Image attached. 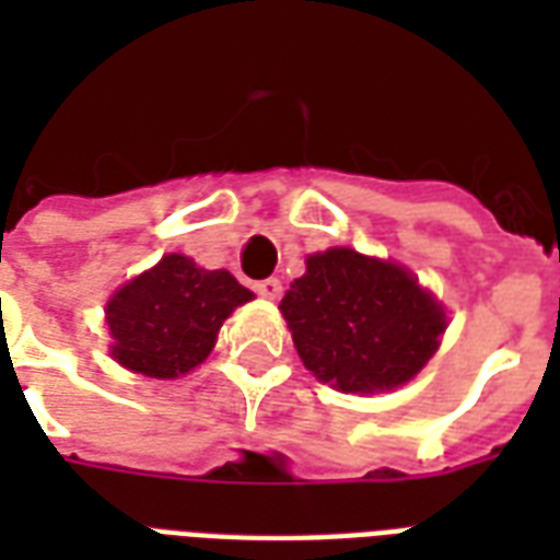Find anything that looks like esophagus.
Instances as JSON below:
<instances>
[{
	"label": "esophagus",
	"mask_w": 560,
	"mask_h": 560,
	"mask_svg": "<svg viewBox=\"0 0 560 560\" xmlns=\"http://www.w3.org/2000/svg\"><path fill=\"white\" fill-rule=\"evenodd\" d=\"M255 293L264 299H279L281 296V281L279 279H261L255 281Z\"/></svg>",
	"instance_id": "1"
}]
</instances>
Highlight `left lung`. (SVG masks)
<instances>
[{"instance_id":"left-lung-1","label":"left lung","mask_w":560,"mask_h":560,"mask_svg":"<svg viewBox=\"0 0 560 560\" xmlns=\"http://www.w3.org/2000/svg\"><path fill=\"white\" fill-rule=\"evenodd\" d=\"M281 299L305 369L340 392L372 395L412 381L447 328L442 302L407 267L331 246Z\"/></svg>"}]
</instances>
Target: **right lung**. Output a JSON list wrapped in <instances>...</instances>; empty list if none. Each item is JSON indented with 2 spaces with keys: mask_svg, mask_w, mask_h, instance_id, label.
Masks as SVG:
<instances>
[{
  "mask_svg": "<svg viewBox=\"0 0 560 560\" xmlns=\"http://www.w3.org/2000/svg\"><path fill=\"white\" fill-rule=\"evenodd\" d=\"M253 299L229 270H202L171 253L107 302L109 354L144 377H179L209 358L223 319Z\"/></svg>",
  "mask_w": 560,
  "mask_h": 560,
  "instance_id": "obj_1",
  "label": "right lung"
}]
</instances>
